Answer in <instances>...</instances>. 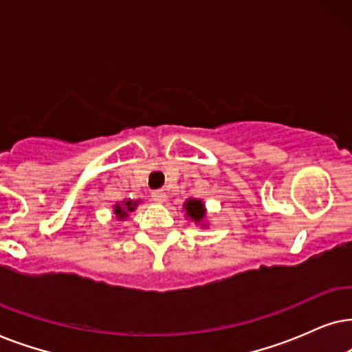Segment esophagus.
Here are the masks:
<instances>
[{
  "label": "esophagus",
  "instance_id": "esophagus-1",
  "mask_svg": "<svg viewBox=\"0 0 352 352\" xmlns=\"http://www.w3.org/2000/svg\"><path fill=\"white\" fill-rule=\"evenodd\" d=\"M151 198H153V201H156V203H166L167 195L164 193L162 190H157V191H154V193L151 195Z\"/></svg>",
  "mask_w": 352,
  "mask_h": 352
}]
</instances>
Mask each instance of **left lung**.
Returning a JSON list of instances; mask_svg holds the SVG:
<instances>
[{
  "instance_id": "1",
  "label": "left lung",
  "mask_w": 352,
  "mask_h": 352,
  "mask_svg": "<svg viewBox=\"0 0 352 352\" xmlns=\"http://www.w3.org/2000/svg\"><path fill=\"white\" fill-rule=\"evenodd\" d=\"M184 208L186 210V215L193 220L196 223H201L204 222V217H206V208H204V203L201 199H193L190 198L186 203L184 204Z\"/></svg>"
}]
</instances>
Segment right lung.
Returning <instances> with one entry per match:
<instances>
[{
    "mask_svg": "<svg viewBox=\"0 0 352 352\" xmlns=\"http://www.w3.org/2000/svg\"><path fill=\"white\" fill-rule=\"evenodd\" d=\"M138 206V201H124V204H116L114 206V214L116 217L119 220H124L127 219L129 212H132V210H135V208Z\"/></svg>",
    "mask_w": 352,
    "mask_h": 352,
    "instance_id": "obj_1",
    "label": "right lung"
}]
</instances>
